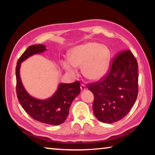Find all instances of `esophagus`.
Returning a JSON list of instances; mask_svg holds the SVG:
<instances>
[{
	"label": "esophagus",
	"instance_id": "1",
	"mask_svg": "<svg viewBox=\"0 0 155 155\" xmlns=\"http://www.w3.org/2000/svg\"><path fill=\"white\" fill-rule=\"evenodd\" d=\"M81 91H85V90H86V87H85V85H81Z\"/></svg>",
	"mask_w": 155,
	"mask_h": 155
}]
</instances>
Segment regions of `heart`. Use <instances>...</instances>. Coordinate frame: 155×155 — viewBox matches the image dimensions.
Listing matches in <instances>:
<instances>
[{"label": "heart", "mask_w": 155, "mask_h": 155, "mask_svg": "<svg viewBox=\"0 0 155 155\" xmlns=\"http://www.w3.org/2000/svg\"><path fill=\"white\" fill-rule=\"evenodd\" d=\"M111 51L105 45L90 41L73 48L69 52V60H63L62 67L72 74L82 67L84 77L90 81L103 78L109 71Z\"/></svg>", "instance_id": "heart-1"}]
</instances>
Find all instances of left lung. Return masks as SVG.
Listing matches in <instances>:
<instances>
[{
	"mask_svg": "<svg viewBox=\"0 0 155 155\" xmlns=\"http://www.w3.org/2000/svg\"><path fill=\"white\" fill-rule=\"evenodd\" d=\"M88 89L94 96V114L99 121L111 124L125 117L138 94V64L132 52L117 54L107 77Z\"/></svg>",
	"mask_w": 155,
	"mask_h": 155,
	"instance_id": "left-lung-1",
	"label": "left lung"
}]
</instances>
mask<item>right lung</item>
<instances>
[{
    "label": "right lung",
    "mask_w": 155,
    "mask_h": 155,
    "mask_svg": "<svg viewBox=\"0 0 155 155\" xmlns=\"http://www.w3.org/2000/svg\"><path fill=\"white\" fill-rule=\"evenodd\" d=\"M46 46L36 44L28 47L17 62L15 68L16 93L19 103L25 111L34 120L50 125H59L64 123L69 114L70 107L79 95L80 83H59L55 92L46 99H38L31 96L23 85L20 78L21 64L28 57L46 51Z\"/></svg>",
    "instance_id": "obj_1"
}]
</instances>
